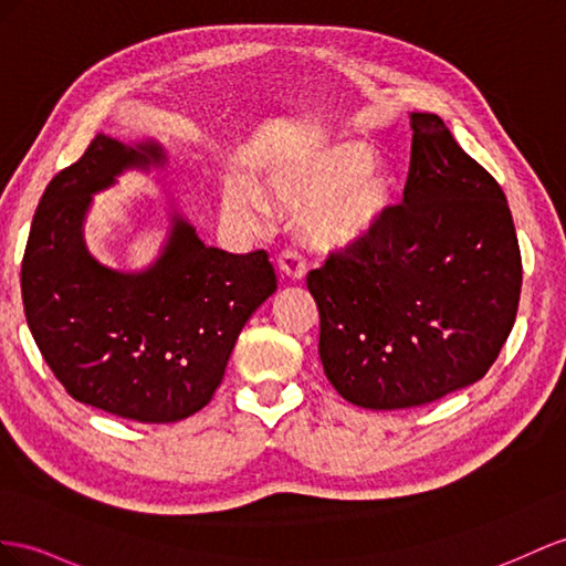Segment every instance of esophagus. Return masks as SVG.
I'll return each instance as SVG.
<instances>
[{"label": "esophagus", "mask_w": 566, "mask_h": 566, "mask_svg": "<svg viewBox=\"0 0 566 566\" xmlns=\"http://www.w3.org/2000/svg\"><path fill=\"white\" fill-rule=\"evenodd\" d=\"M277 270L282 277H289V280H303V274H306V263H303V255L298 249H294V245H286V249L282 251L280 260H277Z\"/></svg>", "instance_id": "obj_1"}]
</instances>
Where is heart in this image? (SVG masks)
Here are the masks:
<instances>
[{
	"label": "heart",
	"mask_w": 566,
	"mask_h": 566,
	"mask_svg": "<svg viewBox=\"0 0 566 566\" xmlns=\"http://www.w3.org/2000/svg\"><path fill=\"white\" fill-rule=\"evenodd\" d=\"M375 165L364 143L337 140L294 153L265 174L270 198L301 212L303 237L323 253H346L380 234L397 208V181ZM224 210L255 227L270 214L265 196L245 179L224 186Z\"/></svg>",
	"instance_id": "obj_1"
}]
</instances>
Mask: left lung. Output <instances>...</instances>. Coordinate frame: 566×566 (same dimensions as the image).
I'll use <instances>...</instances> for the list:
<instances>
[{
    "label": "left lung",
    "instance_id": "1",
    "mask_svg": "<svg viewBox=\"0 0 566 566\" xmlns=\"http://www.w3.org/2000/svg\"><path fill=\"white\" fill-rule=\"evenodd\" d=\"M403 200L373 241L308 272L321 360L356 407L389 411L478 382L516 321L521 251L500 184L438 114H411Z\"/></svg>",
    "mask_w": 566,
    "mask_h": 566
}]
</instances>
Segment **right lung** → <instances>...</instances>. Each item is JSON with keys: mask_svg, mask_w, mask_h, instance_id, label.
Listing matches in <instances>:
<instances>
[{"mask_svg": "<svg viewBox=\"0 0 566 566\" xmlns=\"http://www.w3.org/2000/svg\"><path fill=\"white\" fill-rule=\"evenodd\" d=\"M163 163L97 134L48 184L21 263L23 311L54 378L81 403L138 423L193 416L222 385L245 321L277 289L268 251L231 255L174 217L167 249L140 274L107 270L83 241L91 196L126 167Z\"/></svg>", "mask_w": 566, "mask_h": 566, "instance_id": "1", "label": "right lung"}]
</instances>
